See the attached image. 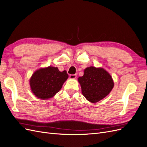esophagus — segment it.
I'll return each mask as SVG.
<instances>
[{
	"label": "esophagus",
	"mask_w": 147,
	"mask_h": 147,
	"mask_svg": "<svg viewBox=\"0 0 147 147\" xmlns=\"http://www.w3.org/2000/svg\"><path fill=\"white\" fill-rule=\"evenodd\" d=\"M76 77H77L76 74H70L69 75V78L70 79H76Z\"/></svg>",
	"instance_id": "34e87169"
}]
</instances>
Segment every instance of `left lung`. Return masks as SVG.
I'll list each match as a JSON object with an SVG mask.
<instances>
[{"label":"left lung","mask_w":147,"mask_h":147,"mask_svg":"<svg viewBox=\"0 0 147 147\" xmlns=\"http://www.w3.org/2000/svg\"><path fill=\"white\" fill-rule=\"evenodd\" d=\"M78 81L83 95L93 103L107 96L114 86L109 73L102 68L94 67L85 69L83 76L79 77Z\"/></svg>","instance_id":"8db88e82"}]
</instances>
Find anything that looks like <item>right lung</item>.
Wrapping results in <instances>:
<instances>
[{
    "mask_svg": "<svg viewBox=\"0 0 147 147\" xmlns=\"http://www.w3.org/2000/svg\"><path fill=\"white\" fill-rule=\"evenodd\" d=\"M68 78L67 71L61 72L57 67L40 68L32 74L29 80L31 90L41 99L51 98L59 92Z\"/></svg>",
    "mask_w": 147,
    "mask_h": 147,
    "instance_id": "right-lung-1",
    "label": "right lung"
}]
</instances>
